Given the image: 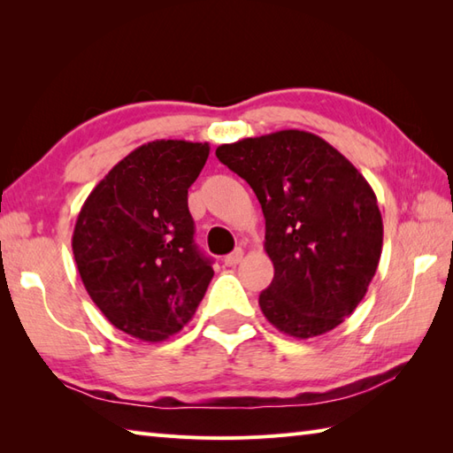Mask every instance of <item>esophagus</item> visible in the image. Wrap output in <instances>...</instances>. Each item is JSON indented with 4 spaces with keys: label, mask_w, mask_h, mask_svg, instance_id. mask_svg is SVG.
<instances>
[{
    "label": "esophagus",
    "mask_w": 453,
    "mask_h": 453,
    "mask_svg": "<svg viewBox=\"0 0 453 453\" xmlns=\"http://www.w3.org/2000/svg\"><path fill=\"white\" fill-rule=\"evenodd\" d=\"M242 258H243V251H242V249H235L234 253H229V255L224 257V265L226 266H235V265L242 263Z\"/></svg>",
    "instance_id": "34e87169"
}]
</instances>
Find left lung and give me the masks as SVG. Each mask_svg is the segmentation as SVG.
<instances>
[{"mask_svg":"<svg viewBox=\"0 0 453 453\" xmlns=\"http://www.w3.org/2000/svg\"><path fill=\"white\" fill-rule=\"evenodd\" d=\"M216 156L261 202L274 265L258 296L268 323L294 339L333 331L358 307L380 265L383 221L370 182L303 130L221 143Z\"/></svg>","mask_w":453,"mask_h":453,"instance_id":"1","label":"left lung"}]
</instances>
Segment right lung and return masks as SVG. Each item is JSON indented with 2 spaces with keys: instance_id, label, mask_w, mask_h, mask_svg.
<instances>
[{
  "instance_id": "add662e5",
  "label": "right lung",
  "mask_w": 453,
  "mask_h": 453,
  "mask_svg": "<svg viewBox=\"0 0 453 453\" xmlns=\"http://www.w3.org/2000/svg\"><path fill=\"white\" fill-rule=\"evenodd\" d=\"M204 142L156 140L119 161L83 202L72 249L103 315L134 339L161 342L195 315L214 276L195 245L188 187Z\"/></svg>"
}]
</instances>
